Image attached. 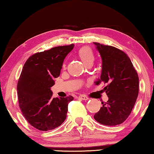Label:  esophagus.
<instances>
[{
	"instance_id": "1",
	"label": "esophagus",
	"mask_w": 154,
	"mask_h": 154,
	"mask_svg": "<svg viewBox=\"0 0 154 154\" xmlns=\"http://www.w3.org/2000/svg\"><path fill=\"white\" fill-rule=\"evenodd\" d=\"M78 98H79V99H82V100H85V101H86V100L88 99V97H86V95H84V94L79 95Z\"/></svg>"
}]
</instances>
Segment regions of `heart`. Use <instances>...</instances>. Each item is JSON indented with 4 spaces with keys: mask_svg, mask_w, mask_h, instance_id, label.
Listing matches in <instances>:
<instances>
[{
    "mask_svg": "<svg viewBox=\"0 0 154 154\" xmlns=\"http://www.w3.org/2000/svg\"><path fill=\"white\" fill-rule=\"evenodd\" d=\"M77 55L86 66L88 64H92L94 61V53L89 46H85L79 48L77 52Z\"/></svg>",
    "mask_w": 154,
    "mask_h": 154,
    "instance_id": "1",
    "label": "heart"
}]
</instances>
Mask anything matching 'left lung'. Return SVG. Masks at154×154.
I'll list each match as a JSON object with an SVG mask.
<instances>
[{
    "mask_svg": "<svg viewBox=\"0 0 154 154\" xmlns=\"http://www.w3.org/2000/svg\"><path fill=\"white\" fill-rule=\"evenodd\" d=\"M102 58L101 77L97 84L103 82L108 97L107 102L94 114V119L104 125L114 126L128 118L138 95L139 79L128 55L112 46L94 42Z\"/></svg>",
    "mask_w": 154,
    "mask_h": 154,
    "instance_id": "8db88e82",
    "label": "left lung"
}]
</instances>
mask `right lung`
Listing matches in <instances>:
<instances>
[{
	"mask_svg": "<svg viewBox=\"0 0 154 154\" xmlns=\"http://www.w3.org/2000/svg\"><path fill=\"white\" fill-rule=\"evenodd\" d=\"M74 45L60 46L28 58L17 85L19 107L29 124L41 131L53 130L66 118L72 96L53 98L51 88L60 76L62 64Z\"/></svg>",
	"mask_w": 154,
	"mask_h": 154,
	"instance_id": "obj_1",
	"label": "right lung"
}]
</instances>
